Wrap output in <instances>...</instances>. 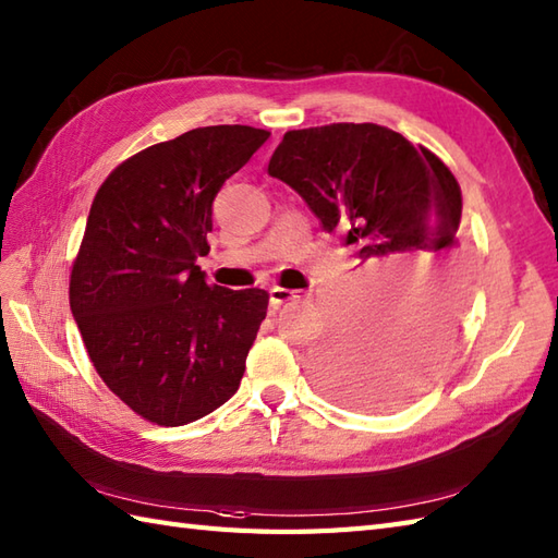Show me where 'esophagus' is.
Returning <instances> with one entry per match:
<instances>
[{
    "mask_svg": "<svg viewBox=\"0 0 558 558\" xmlns=\"http://www.w3.org/2000/svg\"><path fill=\"white\" fill-rule=\"evenodd\" d=\"M302 300V294L298 290H286V288H272L270 290V304L276 306H282V304H290V302H298Z\"/></svg>",
    "mask_w": 558,
    "mask_h": 558,
    "instance_id": "esophagus-1",
    "label": "esophagus"
}]
</instances>
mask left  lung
I'll list each match as a JSON object with an SVG mask.
<instances>
[{
    "instance_id": "left-lung-1",
    "label": "left lung",
    "mask_w": 558,
    "mask_h": 558,
    "mask_svg": "<svg viewBox=\"0 0 558 558\" xmlns=\"http://www.w3.org/2000/svg\"><path fill=\"white\" fill-rule=\"evenodd\" d=\"M268 172L360 258L348 306L314 352L318 384L360 410L412 400L446 364L468 304L453 172L429 148L369 122L294 129Z\"/></svg>"
}]
</instances>
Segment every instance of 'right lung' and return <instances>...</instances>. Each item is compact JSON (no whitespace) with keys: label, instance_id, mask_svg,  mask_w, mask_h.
Instances as JSON below:
<instances>
[{"label":"right lung","instance_id":"add662e5","mask_svg":"<svg viewBox=\"0 0 558 558\" xmlns=\"http://www.w3.org/2000/svg\"><path fill=\"white\" fill-rule=\"evenodd\" d=\"M220 124L148 146L108 174L71 264L69 304L112 393L141 420L182 426L228 402L266 318V290L208 286L213 198L266 144Z\"/></svg>","mask_w":558,"mask_h":558}]
</instances>
